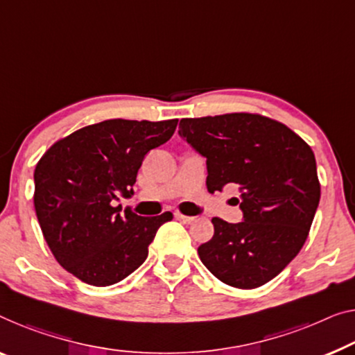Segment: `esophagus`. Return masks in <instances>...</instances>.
Here are the masks:
<instances>
[{
  "instance_id": "34e87169",
  "label": "esophagus",
  "mask_w": 355,
  "mask_h": 355,
  "mask_svg": "<svg viewBox=\"0 0 355 355\" xmlns=\"http://www.w3.org/2000/svg\"><path fill=\"white\" fill-rule=\"evenodd\" d=\"M175 218L182 221V223H187V225H191L193 221L196 220L194 216H187V215H182V214H175Z\"/></svg>"
}]
</instances>
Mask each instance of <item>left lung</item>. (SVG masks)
I'll list each match as a JSON object with an SVG mask.
<instances>
[{"label": "left lung", "instance_id": "1", "mask_svg": "<svg viewBox=\"0 0 355 355\" xmlns=\"http://www.w3.org/2000/svg\"><path fill=\"white\" fill-rule=\"evenodd\" d=\"M178 134L207 164L209 193L239 187L241 223L211 218L214 237L198 248L221 282L257 288L298 255L320 200L314 153L277 121L231 113L180 121Z\"/></svg>", "mask_w": 355, "mask_h": 355}]
</instances>
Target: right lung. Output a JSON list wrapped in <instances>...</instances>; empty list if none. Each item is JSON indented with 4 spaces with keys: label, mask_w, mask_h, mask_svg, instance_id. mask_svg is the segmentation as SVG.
I'll use <instances>...</instances> for the list:
<instances>
[{
    "label": "right lung",
    "mask_w": 355,
    "mask_h": 355,
    "mask_svg": "<svg viewBox=\"0 0 355 355\" xmlns=\"http://www.w3.org/2000/svg\"><path fill=\"white\" fill-rule=\"evenodd\" d=\"M178 119H108L52 145L35 168V210L55 260L83 282L107 287L125 279L148 257V245L171 211L121 215L118 193L134 194L148 151L171 139Z\"/></svg>",
    "instance_id": "obj_1"
}]
</instances>
